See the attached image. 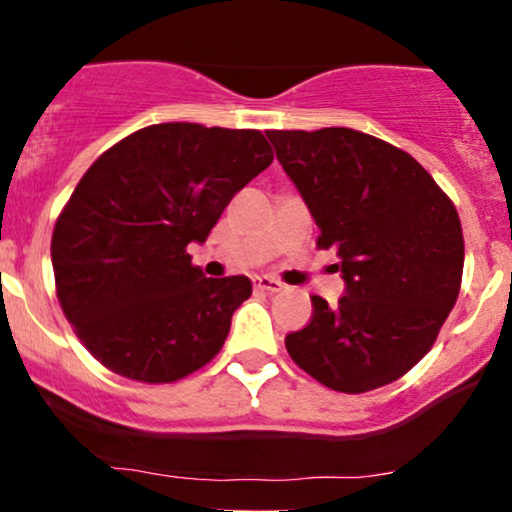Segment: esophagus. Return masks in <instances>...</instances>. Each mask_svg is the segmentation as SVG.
<instances>
[{
  "label": "esophagus",
  "mask_w": 512,
  "mask_h": 512,
  "mask_svg": "<svg viewBox=\"0 0 512 512\" xmlns=\"http://www.w3.org/2000/svg\"><path fill=\"white\" fill-rule=\"evenodd\" d=\"M255 286L260 291H267V293H276V291L284 289V284H281L279 279H274V276H257Z\"/></svg>",
  "instance_id": "esophagus-1"
}]
</instances>
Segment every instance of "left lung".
I'll list each match as a JSON object with an SVG mask.
<instances>
[{"label": "left lung", "mask_w": 512, "mask_h": 512, "mask_svg": "<svg viewBox=\"0 0 512 512\" xmlns=\"http://www.w3.org/2000/svg\"><path fill=\"white\" fill-rule=\"evenodd\" d=\"M276 158L337 250L346 284L330 308L286 337L296 366L337 392L395 383L431 351L457 301L464 267L460 216L407 151L349 127L269 129Z\"/></svg>", "instance_id": "left-lung-1"}]
</instances>
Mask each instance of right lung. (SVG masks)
<instances>
[{
  "label": "right lung",
  "mask_w": 512,
  "mask_h": 512,
  "mask_svg": "<svg viewBox=\"0 0 512 512\" xmlns=\"http://www.w3.org/2000/svg\"><path fill=\"white\" fill-rule=\"evenodd\" d=\"M274 161L257 129L163 122L86 170L52 233L57 298L93 358L139 383H175L221 351L248 276L207 279L204 243L233 195Z\"/></svg>",
  "instance_id": "obj_1"
}]
</instances>
